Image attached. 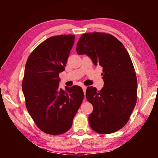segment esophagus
<instances>
[{"label":"esophagus","instance_id":"esophagus-1","mask_svg":"<svg viewBox=\"0 0 158 158\" xmlns=\"http://www.w3.org/2000/svg\"><path fill=\"white\" fill-rule=\"evenodd\" d=\"M82 89H83V91H84V93L85 95V90H86V86H85V85H82ZM84 100H85V99H84Z\"/></svg>","mask_w":158,"mask_h":158}]
</instances>
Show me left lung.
Returning a JSON list of instances; mask_svg holds the SVG:
<instances>
[{"label":"left lung","instance_id":"8db88e82","mask_svg":"<svg viewBox=\"0 0 158 158\" xmlns=\"http://www.w3.org/2000/svg\"><path fill=\"white\" fill-rule=\"evenodd\" d=\"M76 49L103 68L104 87H88L85 91L93 106L90 126L103 135L116 132L127 123L137 100V79L129 53L114 36L100 32L83 34Z\"/></svg>","mask_w":158,"mask_h":158}]
</instances>
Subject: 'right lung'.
I'll use <instances>...</instances> for the list:
<instances>
[{
  "label": "right lung",
  "mask_w": 158,
  "mask_h": 158,
  "mask_svg": "<svg viewBox=\"0 0 158 158\" xmlns=\"http://www.w3.org/2000/svg\"><path fill=\"white\" fill-rule=\"evenodd\" d=\"M74 42V35L50 37L32 52L26 63L22 90L26 109L37 127L49 135L70 129L84 99L79 85L63 90L58 84Z\"/></svg>",
  "instance_id": "1"
}]
</instances>
